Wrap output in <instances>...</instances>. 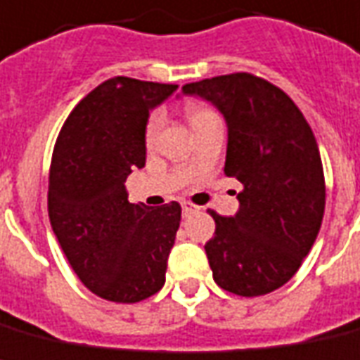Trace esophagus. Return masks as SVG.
I'll return each instance as SVG.
<instances>
[{"label": "esophagus", "instance_id": "obj_1", "mask_svg": "<svg viewBox=\"0 0 360 360\" xmlns=\"http://www.w3.org/2000/svg\"><path fill=\"white\" fill-rule=\"evenodd\" d=\"M198 206H195V204H191V202H184L182 204V214H184V217H189V215H193V214H197L198 212Z\"/></svg>", "mask_w": 360, "mask_h": 360}]
</instances>
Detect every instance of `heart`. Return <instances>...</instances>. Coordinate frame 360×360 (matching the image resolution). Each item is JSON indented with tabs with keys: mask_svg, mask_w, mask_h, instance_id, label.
Masks as SVG:
<instances>
[{
	"mask_svg": "<svg viewBox=\"0 0 360 360\" xmlns=\"http://www.w3.org/2000/svg\"><path fill=\"white\" fill-rule=\"evenodd\" d=\"M186 115H188L189 122H191V126L195 128H198V126H202L204 122H208V120L215 119L217 115L212 111L210 108H206V105H202V103H197V102H189L186 103ZM163 124V117L162 113H152L150 119H148V122H146V130H145V141L146 145L152 146L154 145V141H156L158 134H160V128H162Z\"/></svg>",
	"mask_w": 360,
	"mask_h": 360,
	"instance_id": "obj_1",
	"label": "heart"
}]
</instances>
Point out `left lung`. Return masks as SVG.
Returning a JSON list of instances; mask_svg holds the SVG:
<instances>
[{
    "label": "left lung",
    "instance_id": "left-lung-1",
    "mask_svg": "<svg viewBox=\"0 0 360 360\" xmlns=\"http://www.w3.org/2000/svg\"><path fill=\"white\" fill-rule=\"evenodd\" d=\"M182 94L225 117V174L243 186L236 215L208 210L214 281L243 297L269 294L294 277L320 232L326 180L314 134L288 94L247 72L186 83Z\"/></svg>",
    "mask_w": 360,
    "mask_h": 360
}]
</instances>
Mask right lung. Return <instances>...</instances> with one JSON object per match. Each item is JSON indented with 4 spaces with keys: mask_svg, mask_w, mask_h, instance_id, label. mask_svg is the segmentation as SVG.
I'll return each mask as SVG.
<instances>
[{
    "mask_svg": "<svg viewBox=\"0 0 360 360\" xmlns=\"http://www.w3.org/2000/svg\"><path fill=\"white\" fill-rule=\"evenodd\" d=\"M178 85L117 76L77 103L57 137L48 214L85 286L113 303H137L165 284L182 208L131 204L126 178L145 167L148 115Z\"/></svg>",
    "mask_w": 360,
    "mask_h": 360,
    "instance_id": "right-lung-1",
    "label": "right lung"
}]
</instances>
